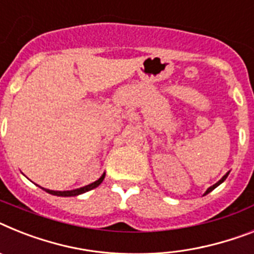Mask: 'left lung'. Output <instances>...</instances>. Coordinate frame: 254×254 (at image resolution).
<instances>
[{
  "label": "left lung",
  "mask_w": 254,
  "mask_h": 254,
  "mask_svg": "<svg viewBox=\"0 0 254 254\" xmlns=\"http://www.w3.org/2000/svg\"><path fill=\"white\" fill-rule=\"evenodd\" d=\"M229 173H230V172H229ZM229 173H226V174H225V176H223V177H222V178H221V180H219V181H218V182H217V183H214V185H213V186H210V187H209V189L206 190V191H205V193H204V195H206V193H209V192H210V191H213V190L216 189V187H218V186H219V185H221V183H222V182H223V181H225V180H226V178H227V176H229Z\"/></svg>",
  "instance_id": "obj_1"
}]
</instances>
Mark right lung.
I'll return each instance as SVG.
<instances>
[{"instance_id":"obj_1","label":"right lung","mask_w":254,"mask_h":254,"mask_svg":"<svg viewBox=\"0 0 254 254\" xmlns=\"http://www.w3.org/2000/svg\"><path fill=\"white\" fill-rule=\"evenodd\" d=\"M104 176L106 174H102V177L99 178L98 181H95V182L90 183V185H87V186H84V187H80V189H76V190H71V191H53V190H48V189H44L46 192L51 193V195H55V196H77V195H81V193L86 192V191H90V190L95 189V187H98L99 185H101L102 182H103L104 180Z\"/></svg>"}]
</instances>
